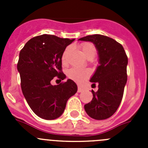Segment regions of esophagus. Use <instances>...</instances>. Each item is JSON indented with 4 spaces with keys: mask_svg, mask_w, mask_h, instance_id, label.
<instances>
[{
    "mask_svg": "<svg viewBox=\"0 0 148 148\" xmlns=\"http://www.w3.org/2000/svg\"><path fill=\"white\" fill-rule=\"evenodd\" d=\"M84 91V89L81 87H78V92H82Z\"/></svg>",
    "mask_w": 148,
    "mask_h": 148,
    "instance_id": "34e87169",
    "label": "esophagus"
}]
</instances>
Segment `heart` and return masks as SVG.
Returning <instances> with one entry per match:
<instances>
[{
  "label": "heart",
  "instance_id": "heart-1",
  "mask_svg": "<svg viewBox=\"0 0 148 148\" xmlns=\"http://www.w3.org/2000/svg\"><path fill=\"white\" fill-rule=\"evenodd\" d=\"M81 48H82V50L83 52V54L84 55V56L87 59H92L94 58V56H95L96 49H95V46L92 43H83L81 45ZM70 50H71V47L69 46L64 51L62 55V62L64 64L66 62L68 54L70 52ZM66 75H67L68 78H70L72 80L78 82V83H82L90 76V72L87 69L72 67L70 68V70H68Z\"/></svg>",
  "mask_w": 148,
  "mask_h": 148
}]
</instances>
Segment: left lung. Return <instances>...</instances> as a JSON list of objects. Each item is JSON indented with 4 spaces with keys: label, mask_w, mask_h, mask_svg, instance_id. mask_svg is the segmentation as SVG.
Listing matches in <instances>:
<instances>
[{
    "label": "left lung",
    "mask_w": 148,
    "mask_h": 148,
    "mask_svg": "<svg viewBox=\"0 0 148 148\" xmlns=\"http://www.w3.org/2000/svg\"><path fill=\"white\" fill-rule=\"evenodd\" d=\"M78 40L93 43L99 55V65L90 78L92 84H97L99 90H92L93 97L84 105V110L94 119H106L116 113L121 104L127 79V56L122 45L108 36L96 34Z\"/></svg>",
    "instance_id": "obj_1"
}]
</instances>
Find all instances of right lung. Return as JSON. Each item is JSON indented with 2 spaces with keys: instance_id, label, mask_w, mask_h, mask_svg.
I'll return each mask as SVG.
<instances>
[{
  "instance_id": "1",
  "label": "right lung",
  "mask_w": 148,
  "mask_h": 148,
  "mask_svg": "<svg viewBox=\"0 0 148 148\" xmlns=\"http://www.w3.org/2000/svg\"><path fill=\"white\" fill-rule=\"evenodd\" d=\"M75 39L42 35L28 40L21 50L18 71L23 96L35 114L46 120L58 118L64 111L68 99L78 87L71 79L58 85L51 81L57 76L64 80L61 58L64 49Z\"/></svg>"
}]
</instances>
